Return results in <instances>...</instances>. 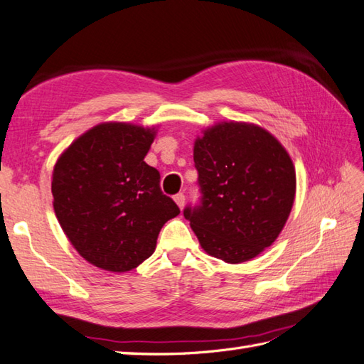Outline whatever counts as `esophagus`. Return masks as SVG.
<instances>
[{
	"label": "esophagus",
	"mask_w": 364,
	"mask_h": 364,
	"mask_svg": "<svg viewBox=\"0 0 364 364\" xmlns=\"http://www.w3.org/2000/svg\"><path fill=\"white\" fill-rule=\"evenodd\" d=\"M174 203L179 205V209L182 210L183 205H185V196L182 195V193H177V195L174 196Z\"/></svg>",
	"instance_id": "esophagus-1"
}]
</instances>
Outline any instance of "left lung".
Listing matches in <instances>:
<instances>
[{
	"mask_svg": "<svg viewBox=\"0 0 364 364\" xmlns=\"http://www.w3.org/2000/svg\"><path fill=\"white\" fill-rule=\"evenodd\" d=\"M201 205L187 207L199 245L228 264L247 262L278 239L291 215L296 177L291 155L256 124L223 121L195 139Z\"/></svg>",
	"mask_w": 364,
	"mask_h": 364,
	"instance_id": "left-lung-1",
	"label": "left lung"
}]
</instances>
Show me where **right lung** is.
Listing matches in <instances>:
<instances>
[{
  "mask_svg": "<svg viewBox=\"0 0 364 364\" xmlns=\"http://www.w3.org/2000/svg\"><path fill=\"white\" fill-rule=\"evenodd\" d=\"M157 127L102 122L64 149L51 176L53 209L77 253L124 273L151 257L160 229L181 213L147 165Z\"/></svg>",
  "mask_w": 364,
  "mask_h": 364,
  "instance_id": "1",
  "label": "right lung"
}]
</instances>
